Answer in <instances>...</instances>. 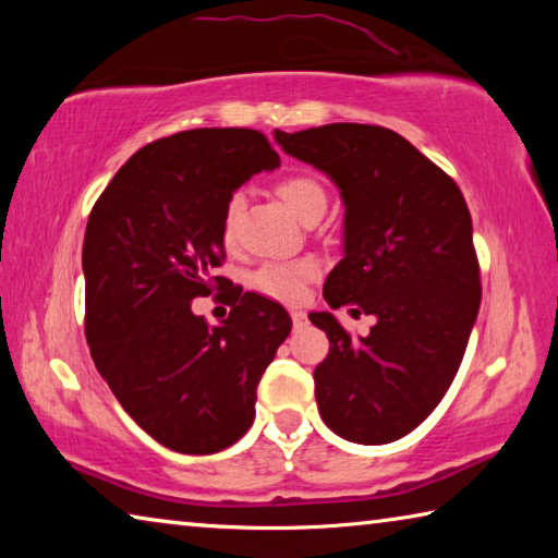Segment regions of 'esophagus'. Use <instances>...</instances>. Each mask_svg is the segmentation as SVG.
Masks as SVG:
<instances>
[{"label": "esophagus", "instance_id": "1", "mask_svg": "<svg viewBox=\"0 0 558 558\" xmlns=\"http://www.w3.org/2000/svg\"><path fill=\"white\" fill-rule=\"evenodd\" d=\"M290 317H292V323H295V327H302L305 325V313H302V310H290Z\"/></svg>", "mask_w": 558, "mask_h": 558}]
</instances>
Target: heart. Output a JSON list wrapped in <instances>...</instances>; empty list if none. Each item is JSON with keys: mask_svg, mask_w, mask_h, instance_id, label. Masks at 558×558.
<instances>
[{"mask_svg": "<svg viewBox=\"0 0 558 558\" xmlns=\"http://www.w3.org/2000/svg\"><path fill=\"white\" fill-rule=\"evenodd\" d=\"M276 189L288 209L295 216H300V219H305L310 211L325 209L327 206V194L323 184L307 174H300V172L286 174ZM239 211H241V196H231L221 219V235L226 243L233 239V221L235 216H239ZM313 272H315V266L310 260H288V263L270 260V263H263V266L253 272L251 286L272 300H295L302 290V280H307Z\"/></svg>", "mask_w": 558, "mask_h": 558, "instance_id": "1", "label": "heart"}]
</instances>
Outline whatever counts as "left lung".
<instances>
[{
    "label": "left lung",
    "mask_w": 558,
    "mask_h": 558,
    "mask_svg": "<svg viewBox=\"0 0 558 558\" xmlns=\"http://www.w3.org/2000/svg\"><path fill=\"white\" fill-rule=\"evenodd\" d=\"M272 137L342 196V260L325 280L327 305L376 319L366 337H349L332 313H310L329 339L315 369L319 415L359 446L399 440L446 396L475 327L483 288L468 204L393 130L332 122Z\"/></svg>",
    "instance_id": "obj_1"
}]
</instances>
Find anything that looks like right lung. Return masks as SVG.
I'll use <instances>...</instances> for the list:
<instances>
[{"label":"right lung","mask_w":558,"mask_h":558,"mask_svg":"<svg viewBox=\"0 0 558 558\" xmlns=\"http://www.w3.org/2000/svg\"><path fill=\"white\" fill-rule=\"evenodd\" d=\"M278 167L258 130L177 132L137 149L90 211V356L130 418L184 456H211L251 428L260 376L290 335L286 307L216 276L226 204ZM214 289L232 305L219 326L191 310Z\"/></svg>","instance_id":"1"}]
</instances>
